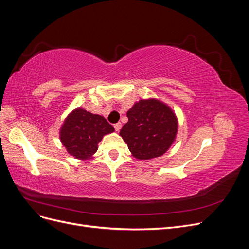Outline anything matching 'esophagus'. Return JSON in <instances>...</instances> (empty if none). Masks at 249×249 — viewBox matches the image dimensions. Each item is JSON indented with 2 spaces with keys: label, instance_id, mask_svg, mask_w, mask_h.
Returning <instances> with one entry per match:
<instances>
[{
  "label": "esophagus",
  "instance_id": "34e87169",
  "mask_svg": "<svg viewBox=\"0 0 249 249\" xmlns=\"http://www.w3.org/2000/svg\"><path fill=\"white\" fill-rule=\"evenodd\" d=\"M114 129H115L116 132H119V130L122 129V124H120V123L115 124H114Z\"/></svg>",
  "mask_w": 249,
  "mask_h": 249
}]
</instances>
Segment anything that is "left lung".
<instances>
[{"mask_svg": "<svg viewBox=\"0 0 249 249\" xmlns=\"http://www.w3.org/2000/svg\"><path fill=\"white\" fill-rule=\"evenodd\" d=\"M127 123L119 135L133 157L149 160L167 152L175 142L178 122L176 113L157 99L140 100L126 112Z\"/></svg>", "mask_w": 249, "mask_h": 249, "instance_id": "1", "label": "left lung"}]
</instances>
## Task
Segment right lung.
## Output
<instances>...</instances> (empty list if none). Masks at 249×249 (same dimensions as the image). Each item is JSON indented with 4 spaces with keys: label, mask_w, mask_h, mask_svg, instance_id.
I'll return each mask as SVG.
<instances>
[{
    "label": "right lung",
    "mask_w": 249,
    "mask_h": 249,
    "mask_svg": "<svg viewBox=\"0 0 249 249\" xmlns=\"http://www.w3.org/2000/svg\"><path fill=\"white\" fill-rule=\"evenodd\" d=\"M114 132L104 116L84 109L72 110L61 125L60 141L67 153L79 160L91 159L105 135Z\"/></svg>",
    "instance_id": "right-lung-1"
}]
</instances>
